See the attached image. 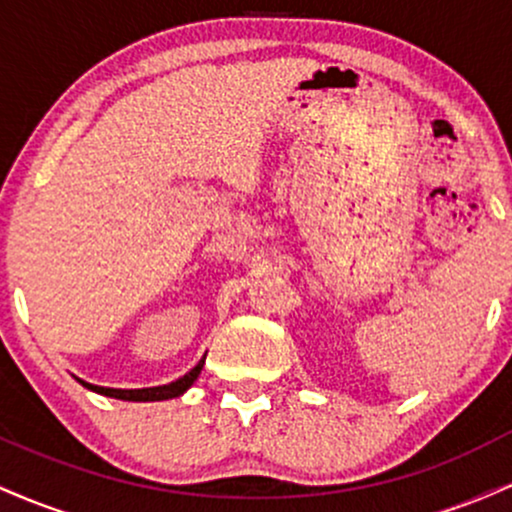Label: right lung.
<instances>
[{
  "instance_id": "right-lung-1",
  "label": "right lung",
  "mask_w": 512,
  "mask_h": 512,
  "mask_svg": "<svg viewBox=\"0 0 512 512\" xmlns=\"http://www.w3.org/2000/svg\"><path fill=\"white\" fill-rule=\"evenodd\" d=\"M207 358V354H204ZM204 358L197 363L195 368L187 370L185 375L178 380H173V383L168 385H158V387H142V390H117V387H101V385H91L86 383V380L76 378L81 385L86 387V390L91 392H98V395H105V397H113V399H125V402H163V399H173V397H180L185 395L187 390H190L192 383L199 378V373H202L204 368Z\"/></svg>"
}]
</instances>
